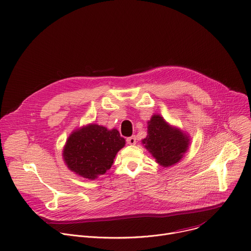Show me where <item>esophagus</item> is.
Listing matches in <instances>:
<instances>
[{
	"label": "esophagus",
	"instance_id": "esophagus-1",
	"mask_svg": "<svg viewBox=\"0 0 251 251\" xmlns=\"http://www.w3.org/2000/svg\"><path fill=\"white\" fill-rule=\"evenodd\" d=\"M127 143L129 145H135L136 144V137L135 136H131V137H128L126 139Z\"/></svg>",
	"mask_w": 251,
	"mask_h": 251
}]
</instances>
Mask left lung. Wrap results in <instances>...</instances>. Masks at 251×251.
<instances>
[{"label": "left lung", "mask_w": 251, "mask_h": 251, "mask_svg": "<svg viewBox=\"0 0 251 251\" xmlns=\"http://www.w3.org/2000/svg\"><path fill=\"white\" fill-rule=\"evenodd\" d=\"M142 143L158 164L170 167L183 158L190 139L186 133L170 126L162 116L155 114L148 121V135Z\"/></svg>", "instance_id": "obj_1"}]
</instances>
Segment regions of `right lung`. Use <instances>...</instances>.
<instances>
[{"mask_svg":"<svg viewBox=\"0 0 251 251\" xmlns=\"http://www.w3.org/2000/svg\"><path fill=\"white\" fill-rule=\"evenodd\" d=\"M124 146L125 139L118 130L89 124L70 134L62 156L70 171L94 180L111 168L116 154Z\"/></svg>","mask_w":251,"mask_h":251,"instance_id":"obj_1","label":"right lung"}]
</instances>
